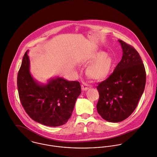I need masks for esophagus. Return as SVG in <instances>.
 Returning <instances> with one entry per match:
<instances>
[{"label": "esophagus", "mask_w": 157, "mask_h": 157, "mask_svg": "<svg viewBox=\"0 0 157 157\" xmlns=\"http://www.w3.org/2000/svg\"><path fill=\"white\" fill-rule=\"evenodd\" d=\"M89 88H90V87L86 83H83L81 85V89L82 90H87Z\"/></svg>", "instance_id": "esophagus-1"}]
</instances>
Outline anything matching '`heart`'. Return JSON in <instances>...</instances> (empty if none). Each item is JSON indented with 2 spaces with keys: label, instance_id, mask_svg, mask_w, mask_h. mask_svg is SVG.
I'll return each instance as SVG.
<instances>
[{
  "label": "heart",
  "instance_id": "obj_1",
  "mask_svg": "<svg viewBox=\"0 0 157 157\" xmlns=\"http://www.w3.org/2000/svg\"><path fill=\"white\" fill-rule=\"evenodd\" d=\"M92 61L86 70V74L96 80H101L107 78L110 73L113 65V58L103 52L95 53L91 58Z\"/></svg>",
  "mask_w": 157,
  "mask_h": 157
}]
</instances>
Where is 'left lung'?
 <instances>
[{
  "mask_svg": "<svg viewBox=\"0 0 157 157\" xmlns=\"http://www.w3.org/2000/svg\"><path fill=\"white\" fill-rule=\"evenodd\" d=\"M123 54L113 72L98 84L97 111L105 120L121 122L135 110L144 92L146 74L138 52L121 40Z\"/></svg>",
  "mask_w": 157,
  "mask_h": 157,
  "instance_id": "8db88e82",
  "label": "left lung"
}]
</instances>
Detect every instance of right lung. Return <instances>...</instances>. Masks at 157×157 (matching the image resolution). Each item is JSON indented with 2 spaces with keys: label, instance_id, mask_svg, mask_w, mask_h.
I'll return each mask as SVG.
<instances>
[{
  "label": "right lung",
  "instance_id": "add662e5",
  "mask_svg": "<svg viewBox=\"0 0 157 157\" xmlns=\"http://www.w3.org/2000/svg\"><path fill=\"white\" fill-rule=\"evenodd\" d=\"M27 51L17 74V84L21 104L34 121L47 126L65 124L70 118L76 99L81 93L78 81L57 77L46 84L37 83L30 72Z\"/></svg>",
  "mask_w": 157,
  "mask_h": 157
}]
</instances>
